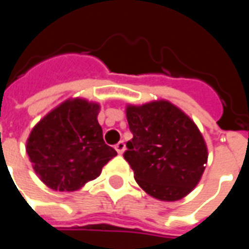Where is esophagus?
Returning <instances> with one entry per match:
<instances>
[{"label": "esophagus", "instance_id": "obj_1", "mask_svg": "<svg viewBox=\"0 0 249 249\" xmlns=\"http://www.w3.org/2000/svg\"><path fill=\"white\" fill-rule=\"evenodd\" d=\"M114 149L117 151V153H120V155H121V153H123V152L125 151L124 141H119V142H117V144L114 145Z\"/></svg>", "mask_w": 249, "mask_h": 249}]
</instances>
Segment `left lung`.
Listing matches in <instances>:
<instances>
[{
  "instance_id": "left-lung-1",
  "label": "left lung",
  "mask_w": 249,
  "mask_h": 249,
  "mask_svg": "<svg viewBox=\"0 0 249 249\" xmlns=\"http://www.w3.org/2000/svg\"><path fill=\"white\" fill-rule=\"evenodd\" d=\"M133 139L124 159L135 180L162 201L187 196L201 178L208 153L203 136L187 114L168 101L126 108Z\"/></svg>"
}]
</instances>
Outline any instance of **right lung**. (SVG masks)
<instances>
[{"label": "right lung", "instance_id": "right-lung-1", "mask_svg": "<svg viewBox=\"0 0 249 249\" xmlns=\"http://www.w3.org/2000/svg\"><path fill=\"white\" fill-rule=\"evenodd\" d=\"M97 104L69 100L36 125L26 152L36 173L54 191H76L98 178L117 152L105 144Z\"/></svg>", "mask_w": 249, "mask_h": 249}]
</instances>
